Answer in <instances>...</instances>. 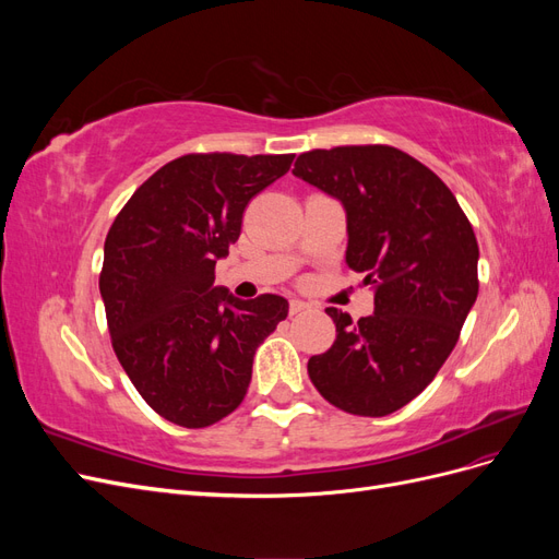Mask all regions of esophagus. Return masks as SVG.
<instances>
[{
  "label": "esophagus",
  "instance_id": "34e87169",
  "mask_svg": "<svg viewBox=\"0 0 559 559\" xmlns=\"http://www.w3.org/2000/svg\"><path fill=\"white\" fill-rule=\"evenodd\" d=\"M306 310H310V306H308L306 300H298V298H292V300H289V312H292V314L306 312Z\"/></svg>",
  "mask_w": 559,
  "mask_h": 559
}]
</instances>
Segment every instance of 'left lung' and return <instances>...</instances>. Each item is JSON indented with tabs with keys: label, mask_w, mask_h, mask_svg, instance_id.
I'll return each mask as SVG.
<instances>
[{
	"label": "left lung",
	"mask_w": 559,
	"mask_h": 559,
	"mask_svg": "<svg viewBox=\"0 0 559 559\" xmlns=\"http://www.w3.org/2000/svg\"><path fill=\"white\" fill-rule=\"evenodd\" d=\"M294 175L343 202L347 265L376 286V312L326 308L335 341L308 361L335 408L384 417L427 389L478 298V240L452 191L401 148L354 144L300 154Z\"/></svg>",
	"instance_id": "8db88e82"
}]
</instances>
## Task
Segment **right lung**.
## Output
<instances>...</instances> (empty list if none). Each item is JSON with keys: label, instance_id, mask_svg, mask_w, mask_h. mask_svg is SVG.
Wrapping results in <instances>:
<instances>
[{"label": "right lung", "instance_id": "obj_1", "mask_svg": "<svg viewBox=\"0 0 559 559\" xmlns=\"http://www.w3.org/2000/svg\"><path fill=\"white\" fill-rule=\"evenodd\" d=\"M294 154H186L151 175L116 214L99 294L111 347L140 396L186 429L242 403L253 352L289 312L214 286L216 259L238 242L253 195L289 173Z\"/></svg>", "mask_w": 559, "mask_h": 559}]
</instances>
